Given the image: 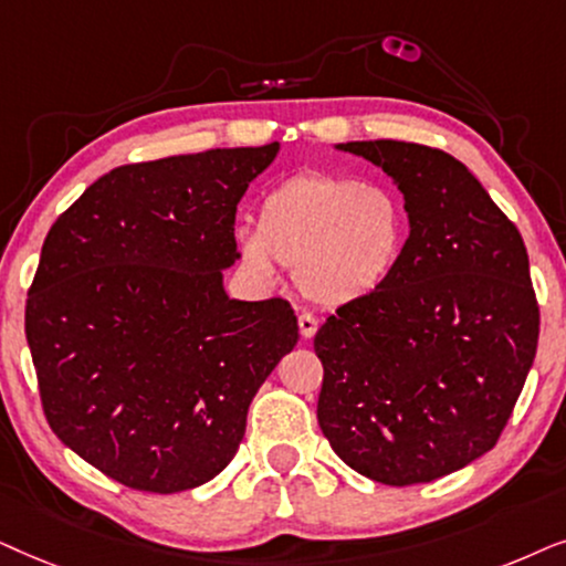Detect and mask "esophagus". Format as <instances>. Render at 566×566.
Here are the masks:
<instances>
[{
  "label": "esophagus",
  "mask_w": 566,
  "mask_h": 566,
  "mask_svg": "<svg viewBox=\"0 0 566 566\" xmlns=\"http://www.w3.org/2000/svg\"><path fill=\"white\" fill-rule=\"evenodd\" d=\"M297 326H300V336H303V338H313L315 331H318V321H315L311 313H303V315H300V318H297Z\"/></svg>",
  "instance_id": "34e87169"
}]
</instances>
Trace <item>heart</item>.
<instances>
[{"instance_id":"1","label":"heart","mask_w":566,"mask_h":566,"mask_svg":"<svg viewBox=\"0 0 566 566\" xmlns=\"http://www.w3.org/2000/svg\"><path fill=\"white\" fill-rule=\"evenodd\" d=\"M409 212L386 186L352 176H295L263 196L259 228L238 232L240 259L271 279L295 269L300 292L338 307L378 292L401 261Z\"/></svg>"}]
</instances>
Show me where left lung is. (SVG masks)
I'll use <instances>...</instances> for the list:
<instances>
[{"mask_svg":"<svg viewBox=\"0 0 566 566\" xmlns=\"http://www.w3.org/2000/svg\"><path fill=\"white\" fill-rule=\"evenodd\" d=\"M403 193L409 238L375 295L315 334L318 424L334 453L388 486L489 453L538 346V303L515 224L453 155L396 139L336 145Z\"/></svg>","mask_w":566,"mask_h":566,"instance_id":"left-lung-1","label":"left lung"}]
</instances>
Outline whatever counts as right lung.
<instances>
[{
    "label": "right lung",
    "mask_w": 566,
    "mask_h": 566,
    "mask_svg": "<svg viewBox=\"0 0 566 566\" xmlns=\"http://www.w3.org/2000/svg\"><path fill=\"white\" fill-rule=\"evenodd\" d=\"M279 142L120 165L43 240L25 336L49 427L137 492L207 484L235 458L255 390L297 344L287 300L222 287L235 212Z\"/></svg>",
    "instance_id": "obj_1"
}]
</instances>
